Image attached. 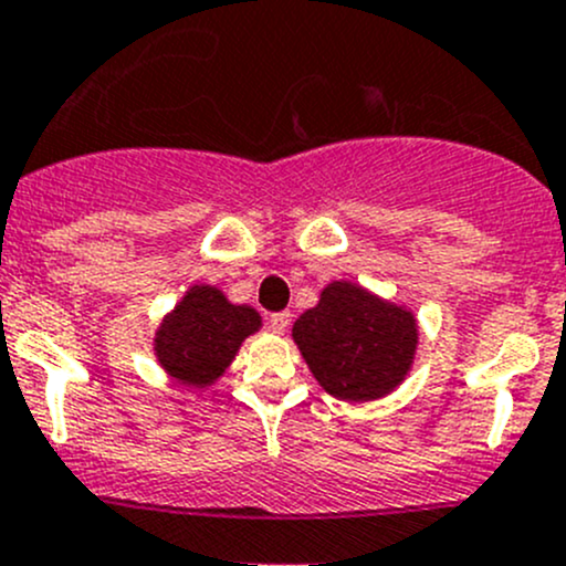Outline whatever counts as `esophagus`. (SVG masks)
<instances>
[{
    "instance_id": "obj_1",
    "label": "esophagus",
    "mask_w": 566,
    "mask_h": 566,
    "mask_svg": "<svg viewBox=\"0 0 566 566\" xmlns=\"http://www.w3.org/2000/svg\"><path fill=\"white\" fill-rule=\"evenodd\" d=\"M289 322H291V313L289 311L270 313V316H266V324H270V329L277 332V335H281V332H285V326H289Z\"/></svg>"
}]
</instances>
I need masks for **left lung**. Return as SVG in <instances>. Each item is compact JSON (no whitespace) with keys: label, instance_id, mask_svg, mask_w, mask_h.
Returning a JSON list of instances; mask_svg holds the SVG:
<instances>
[{"label":"left lung","instance_id":"left-lung-1","mask_svg":"<svg viewBox=\"0 0 566 566\" xmlns=\"http://www.w3.org/2000/svg\"><path fill=\"white\" fill-rule=\"evenodd\" d=\"M291 332L316 381L354 403L392 392L417 348L409 311L343 281L326 285L318 305L302 313Z\"/></svg>","mask_w":566,"mask_h":566}]
</instances>
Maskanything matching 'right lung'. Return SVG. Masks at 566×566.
I'll list each match as a JSON object with an SVG mask.
<instances>
[{
    "instance_id": "obj_1",
    "label": "right lung",
    "mask_w": 566,
    "mask_h": 566,
    "mask_svg": "<svg viewBox=\"0 0 566 566\" xmlns=\"http://www.w3.org/2000/svg\"><path fill=\"white\" fill-rule=\"evenodd\" d=\"M261 326L248 305H231L212 285H193L160 324L155 354L174 378L207 387L223 376L242 340Z\"/></svg>"
}]
</instances>
